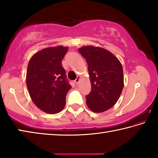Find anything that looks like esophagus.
<instances>
[{"instance_id":"obj_1","label":"esophagus","mask_w":158,"mask_h":158,"mask_svg":"<svg viewBox=\"0 0 158 158\" xmlns=\"http://www.w3.org/2000/svg\"><path fill=\"white\" fill-rule=\"evenodd\" d=\"M79 81H80V76H77V79L74 80V83H75V84H79Z\"/></svg>"}]
</instances>
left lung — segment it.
<instances>
[{"label": "left lung", "mask_w": 158, "mask_h": 158, "mask_svg": "<svg viewBox=\"0 0 158 158\" xmlns=\"http://www.w3.org/2000/svg\"><path fill=\"white\" fill-rule=\"evenodd\" d=\"M86 60L91 91L86 95L88 107L102 113L117 102L124 86L123 67L113 53L104 48L84 46L78 49Z\"/></svg>", "instance_id": "obj_1"}]
</instances>
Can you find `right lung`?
Returning <instances> with one entry per match:
<instances>
[{
  "mask_svg": "<svg viewBox=\"0 0 158 158\" xmlns=\"http://www.w3.org/2000/svg\"><path fill=\"white\" fill-rule=\"evenodd\" d=\"M68 47L56 46L42 49L31 58L26 82L29 95L37 107L45 113H59L65 106L71 85L65 77L62 60Z\"/></svg>",
  "mask_w": 158,
  "mask_h": 158,
  "instance_id": "add662e5",
  "label": "right lung"
}]
</instances>
